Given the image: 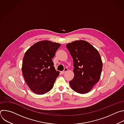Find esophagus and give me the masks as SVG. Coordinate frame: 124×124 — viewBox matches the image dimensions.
<instances>
[{"label": "esophagus", "instance_id": "esophagus-1", "mask_svg": "<svg viewBox=\"0 0 124 124\" xmlns=\"http://www.w3.org/2000/svg\"><path fill=\"white\" fill-rule=\"evenodd\" d=\"M68 70V68H65L64 69V70H63V71L61 72V73H62V74H64V73H65V72H66Z\"/></svg>", "mask_w": 124, "mask_h": 124}]
</instances>
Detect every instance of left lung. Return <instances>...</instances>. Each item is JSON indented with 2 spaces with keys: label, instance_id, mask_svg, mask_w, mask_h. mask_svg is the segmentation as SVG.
<instances>
[{
  "label": "left lung",
  "instance_id": "obj_1",
  "mask_svg": "<svg viewBox=\"0 0 124 124\" xmlns=\"http://www.w3.org/2000/svg\"><path fill=\"white\" fill-rule=\"evenodd\" d=\"M74 61V78L69 81L75 92H89L101 77L102 63L98 51L90 43L76 41L66 45Z\"/></svg>",
  "mask_w": 124,
  "mask_h": 124
}]
</instances>
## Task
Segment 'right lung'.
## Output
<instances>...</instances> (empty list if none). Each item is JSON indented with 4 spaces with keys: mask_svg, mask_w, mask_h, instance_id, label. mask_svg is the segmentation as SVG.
Instances as JSON below:
<instances>
[{
    "mask_svg": "<svg viewBox=\"0 0 124 124\" xmlns=\"http://www.w3.org/2000/svg\"><path fill=\"white\" fill-rule=\"evenodd\" d=\"M60 44L42 41L31 46L25 52L22 72L26 83L35 93L42 95L54 87L59 71L55 70L52 59Z\"/></svg>",
    "mask_w": 124,
    "mask_h": 124,
    "instance_id": "add662e5",
    "label": "right lung"
}]
</instances>
